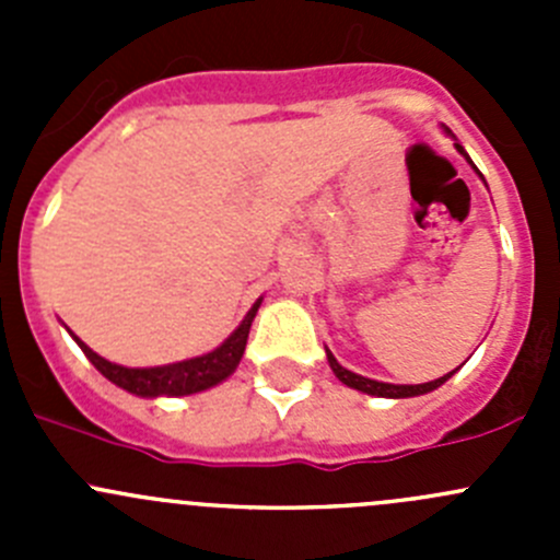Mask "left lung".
Listing matches in <instances>:
<instances>
[{"label":"left lung","mask_w":560,"mask_h":560,"mask_svg":"<svg viewBox=\"0 0 560 560\" xmlns=\"http://www.w3.org/2000/svg\"><path fill=\"white\" fill-rule=\"evenodd\" d=\"M455 149L460 151L463 156H466L468 160V154L466 151H463V145L460 143H455ZM471 162V160H468ZM474 165V162H471ZM327 352V363H330V369H332V374L338 376V380L343 382V385L347 387H352V389H360V393H369V395H380V398H411V395H425V393H431V389H436V387H442L444 382L450 380V376L455 374V371H450V374H444V376H439V380H433V382H425V385H387V382H376V380H365V376H360V374H352V371H347L343 369L341 363H338L336 358H332V352L330 349H325Z\"/></svg>","instance_id":"1"}]
</instances>
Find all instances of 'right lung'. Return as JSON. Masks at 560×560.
Listing matches in <instances>:
<instances>
[{
  "mask_svg": "<svg viewBox=\"0 0 560 560\" xmlns=\"http://www.w3.org/2000/svg\"><path fill=\"white\" fill-rule=\"evenodd\" d=\"M259 303L262 301H257L252 308H248L244 322L230 332V338L222 343V347H217L208 354H200V358L180 360V363H171V365H156V369H124V365H116L110 363V360L100 358V354L92 352V349H89L78 336L72 338H75L78 347L83 349V354L92 360L94 369H97L105 380H110L116 387L127 389V393L140 395V398L191 395V393H202V389L219 385V382H224L235 369H238L246 349L248 327H252Z\"/></svg>",
  "mask_w": 560,
  "mask_h": 560,
  "instance_id": "1",
  "label": "right lung"
}]
</instances>
